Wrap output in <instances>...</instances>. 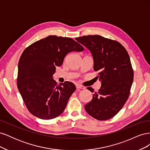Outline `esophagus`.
Listing matches in <instances>:
<instances>
[{"label":"esophagus","mask_w":150,"mask_h":150,"mask_svg":"<svg viewBox=\"0 0 150 150\" xmlns=\"http://www.w3.org/2000/svg\"><path fill=\"white\" fill-rule=\"evenodd\" d=\"M76 89H85V88L84 87V86H81V85H79V84H76Z\"/></svg>","instance_id":"1"}]
</instances>
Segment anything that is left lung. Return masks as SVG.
<instances>
[{
    "mask_svg": "<svg viewBox=\"0 0 150 150\" xmlns=\"http://www.w3.org/2000/svg\"><path fill=\"white\" fill-rule=\"evenodd\" d=\"M87 47L94 59V70L99 71L96 79L101 81V88L84 108L88 114L99 121L114 117L128 99L134 72L126 49L115 40L99 35L76 38ZM92 93L91 87L87 88Z\"/></svg>",
    "mask_w": 150,
    "mask_h": 150,
    "instance_id": "1",
    "label": "left lung"
}]
</instances>
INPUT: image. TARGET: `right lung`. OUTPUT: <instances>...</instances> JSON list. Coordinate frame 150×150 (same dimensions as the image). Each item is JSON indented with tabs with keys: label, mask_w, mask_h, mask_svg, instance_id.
I'll use <instances>...</instances> for the list:
<instances>
[{
	"label": "right lung",
	"mask_w": 150,
	"mask_h": 150,
	"mask_svg": "<svg viewBox=\"0 0 150 150\" xmlns=\"http://www.w3.org/2000/svg\"><path fill=\"white\" fill-rule=\"evenodd\" d=\"M83 50L72 39L57 35H49L25 49L18 64L17 85L32 115L51 120L64 111L76 86L69 81L57 84L53 74L67 53Z\"/></svg>",
	"instance_id": "obj_1"
}]
</instances>
